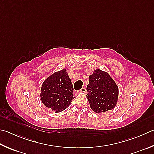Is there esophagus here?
<instances>
[{
  "label": "esophagus",
  "instance_id": "34e87169",
  "mask_svg": "<svg viewBox=\"0 0 154 154\" xmlns=\"http://www.w3.org/2000/svg\"><path fill=\"white\" fill-rule=\"evenodd\" d=\"M79 91L80 92H82V93H85V91H86V89L85 88H82L79 90Z\"/></svg>",
  "mask_w": 154,
  "mask_h": 154
}]
</instances>
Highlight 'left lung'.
Returning a JSON list of instances; mask_svg holds the SVG:
<instances>
[{
	"label": "left lung",
	"instance_id": "left-lung-1",
	"mask_svg": "<svg viewBox=\"0 0 154 154\" xmlns=\"http://www.w3.org/2000/svg\"><path fill=\"white\" fill-rule=\"evenodd\" d=\"M87 85L88 100L91 110L96 113L114 109L117 104L119 88L107 72L96 69L89 75Z\"/></svg>",
	"mask_w": 154,
	"mask_h": 154
}]
</instances>
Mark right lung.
Returning a JSON list of instances; mask_svg holds the SVG:
<instances>
[{
	"instance_id": "1",
	"label": "right lung",
	"mask_w": 154,
	"mask_h": 154,
	"mask_svg": "<svg viewBox=\"0 0 154 154\" xmlns=\"http://www.w3.org/2000/svg\"><path fill=\"white\" fill-rule=\"evenodd\" d=\"M73 87L65 69L55 72L43 82L40 98L46 107L60 112L71 104Z\"/></svg>"
}]
</instances>
